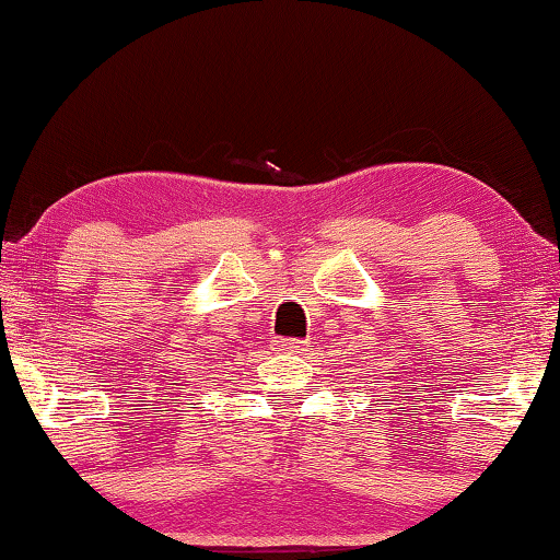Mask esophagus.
I'll return each mask as SVG.
<instances>
[{
	"label": "esophagus",
	"mask_w": 560,
	"mask_h": 560,
	"mask_svg": "<svg viewBox=\"0 0 560 560\" xmlns=\"http://www.w3.org/2000/svg\"><path fill=\"white\" fill-rule=\"evenodd\" d=\"M278 347L282 351H295V354H303L305 347H308V341H301V339H280Z\"/></svg>",
	"instance_id": "esophagus-1"
}]
</instances>
